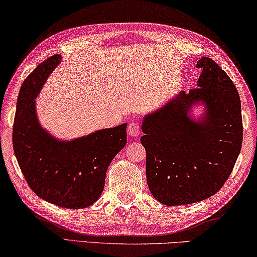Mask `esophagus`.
I'll return each mask as SVG.
<instances>
[{
  "label": "esophagus",
  "mask_w": 257,
  "mask_h": 257,
  "mask_svg": "<svg viewBox=\"0 0 257 257\" xmlns=\"http://www.w3.org/2000/svg\"><path fill=\"white\" fill-rule=\"evenodd\" d=\"M140 125L137 123V121H131L127 126V133L130 137H138L140 134Z\"/></svg>",
  "instance_id": "34e87169"
}]
</instances>
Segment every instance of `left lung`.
I'll return each instance as SVG.
<instances>
[{"label": "left lung", "mask_w": 257, "mask_h": 257, "mask_svg": "<svg viewBox=\"0 0 257 257\" xmlns=\"http://www.w3.org/2000/svg\"><path fill=\"white\" fill-rule=\"evenodd\" d=\"M197 87L184 90L142 121L149 191L165 206L195 203L212 196L230 177L242 145L241 102L233 81L209 57ZM201 101L199 121L190 109Z\"/></svg>", "instance_id": "obj_1"}]
</instances>
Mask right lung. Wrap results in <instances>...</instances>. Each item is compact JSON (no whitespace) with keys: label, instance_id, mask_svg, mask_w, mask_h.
<instances>
[{"label":"right lung","instance_id":"obj_1","mask_svg":"<svg viewBox=\"0 0 257 257\" xmlns=\"http://www.w3.org/2000/svg\"><path fill=\"white\" fill-rule=\"evenodd\" d=\"M62 57L54 55L24 80L17 100L13 144L27 184L41 199L66 209L89 207L104 188L105 173L126 145V126L61 141L41 127L35 97Z\"/></svg>","mask_w":257,"mask_h":257}]
</instances>
